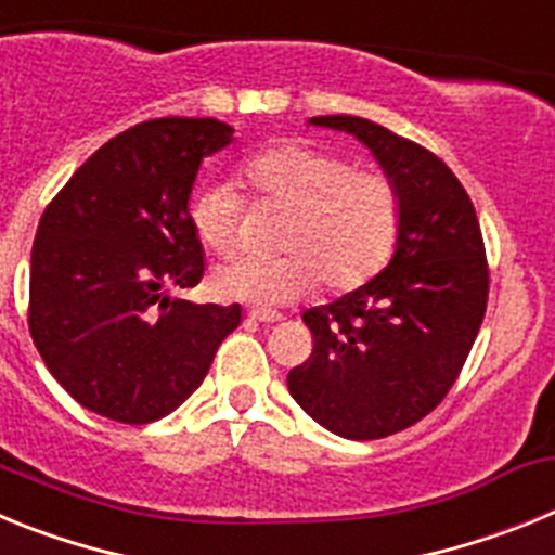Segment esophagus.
<instances>
[{"instance_id": "34e87169", "label": "esophagus", "mask_w": 555, "mask_h": 555, "mask_svg": "<svg viewBox=\"0 0 555 555\" xmlns=\"http://www.w3.org/2000/svg\"><path fill=\"white\" fill-rule=\"evenodd\" d=\"M249 320H258L263 325H272V322H281L283 313L272 311V308H249Z\"/></svg>"}]
</instances>
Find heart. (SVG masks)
Segmentation results:
<instances>
[{
  "mask_svg": "<svg viewBox=\"0 0 555 555\" xmlns=\"http://www.w3.org/2000/svg\"><path fill=\"white\" fill-rule=\"evenodd\" d=\"M258 199L292 208L274 258L233 255L210 274L224 300L283 306L325 281L336 294L372 281L389 263L403 228V199L384 171H356L352 160L308 144H281L238 166ZM191 228L214 253L238 244L244 197L233 183H208L189 203Z\"/></svg>",
  "mask_w": 555,
  "mask_h": 555,
  "instance_id": "obj_1",
  "label": "heart"
}]
</instances>
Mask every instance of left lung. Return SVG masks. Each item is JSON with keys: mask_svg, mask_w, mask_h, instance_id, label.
Instances as JSON below:
<instances>
[{"mask_svg": "<svg viewBox=\"0 0 555 555\" xmlns=\"http://www.w3.org/2000/svg\"><path fill=\"white\" fill-rule=\"evenodd\" d=\"M311 125L356 135L400 189L403 228L389 267L356 292L308 308L313 336L288 391L345 439H384L442 403L467 361L489 297L473 199L442 158L358 116Z\"/></svg>", "mask_w": 555, "mask_h": 555, "instance_id": "8db88e82", "label": "left lung"}]
</instances>
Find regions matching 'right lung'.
<instances>
[{
    "label": "right lung",
    "mask_w": 555,
    "mask_h": 555,
    "mask_svg": "<svg viewBox=\"0 0 555 555\" xmlns=\"http://www.w3.org/2000/svg\"><path fill=\"white\" fill-rule=\"evenodd\" d=\"M233 141L217 119H152L72 175L38 222L29 336L82 409L155 423L194 395L242 306L171 297L203 281L189 197L203 158Z\"/></svg>",
    "instance_id": "1"
}]
</instances>
